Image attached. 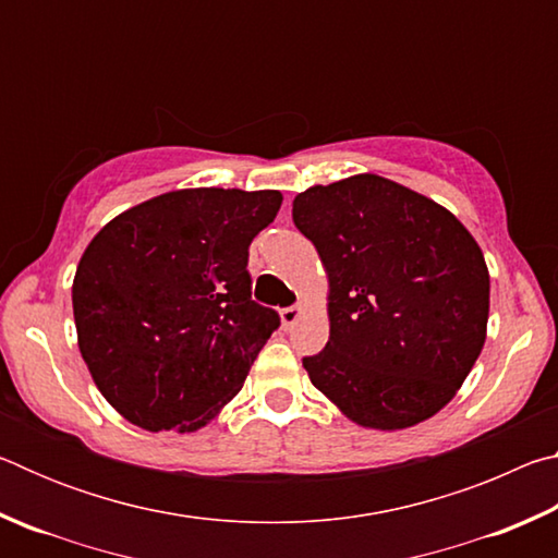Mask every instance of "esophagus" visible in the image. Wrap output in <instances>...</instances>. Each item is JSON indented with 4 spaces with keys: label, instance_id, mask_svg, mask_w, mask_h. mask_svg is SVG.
I'll return each instance as SVG.
<instances>
[{
    "label": "esophagus",
    "instance_id": "34e87169",
    "mask_svg": "<svg viewBox=\"0 0 558 558\" xmlns=\"http://www.w3.org/2000/svg\"><path fill=\"white\" fill-rule=\"evenodd\" d=\"M300 313H302V307L300 305H290V307H282L280 310V319H282V327H292L298 323V317H300Z\"/></svg>",
    "mask_w": 558,
    "mask_h": 558
}]
</instances>
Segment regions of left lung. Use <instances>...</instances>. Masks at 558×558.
<instances>
[{
  "label": "left lung",
  "mask_w": 558,
  "mask_h": 558,
  "mask_svg": "<svg viewBox=\"0 0 558 558\" xmlns=\"http://www.w3.org/2000/svg\"><path fill=\"white\" fill-rule=\"evenodd\" d=\"M292 221L329 276V342L310 379L359 426L430 418L483 352L489 276L456 216L391 179L310 186Z\"/></svg>",
  "instance_id": "left-lung-1"
}]
</instances>
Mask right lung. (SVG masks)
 Returning a JSON list of instances; mask_svg holds the SVG:
<instances>
[{
  "label": "right lung",
  "instance_id": "right-lung-1",
  "mask_svg": "<svg viewBox=\"0 0 558 558\" xmlns=\"http://www.w3.org/2000/svg\"><path fill=\"white\" fill-rule=\"evenodd\" d=\"M280 192L182 189L132 206L83 253L73 280L78 347L130 423L189 433L248 376L280 315L251 298L248 245Z\"/></svg>",
  "mask_w": 558,
  "mask_h": 558
}]
</instances>
